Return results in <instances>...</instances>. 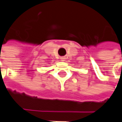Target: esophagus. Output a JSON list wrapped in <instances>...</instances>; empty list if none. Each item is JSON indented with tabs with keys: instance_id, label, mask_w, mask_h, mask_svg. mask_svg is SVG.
<instances>
[{
	"instance_id": "obj_1",
	"label": "esophagus",
	"mask_w": 122,
	"mask_h": 122,
	"mask_svg": "<svg viewBox=\"0 0 122 122\" xmlns=\"http://www.w3.org/2000/svg\"><path fill=\"white\" fill-rule=\"evenodd\" d=\"M61 60L62 61H64V60H65V58H64V57H61Z\"/></svg>"
}]
</instances>
